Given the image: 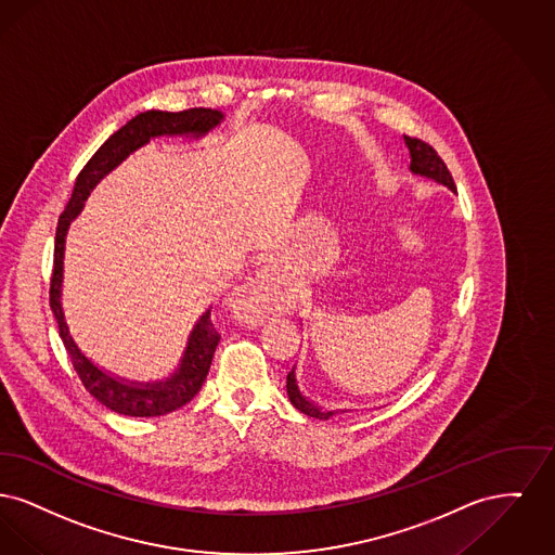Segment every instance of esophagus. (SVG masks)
I'll list each match as a JSON object with an SVG mask.
<instances>
[{"mask_svg": "<svg viewBox=\"0 0 555 555\" xmlns=\"http://www.w3.org/2000/svg\"><path fill=\"white\" fill-rule=\"evenodd\" d=\"M232 307H234L237 318L244 321H261L263 320L267 309H269V300H271V288H269V280L264 273H255L253 278H248V282H244L242 286H237L232 292Z\"/></svg>", "mask_w": 555, "mask_h": 555, "instance_id": "obj_1", "label": "esophagus"}]
</instances>
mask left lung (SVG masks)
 Here are the masks:
<instances>
[{"instance_id": "8db88e82", "label": "left lung", "mask_w": 555, "mask_h": 555, "mask_svg": "<svg viewBox=\"0 0 555 555\" xmlns=\"http://www.w3.org/2000/svg\"><path fill=\"white\" fill-rule=\"evenodd\" d=\"M405 146L409 150V171L413 176L426 177V179H433L440 185H447L451 192H455V183H453V177L449 173L447 165L442 163V158L438 156L437 150L433 146H428L426 142L422 140H415V138H408L405 135ZM286 390H288V399H291L292 405L298 409L300 413L309 415V417H318V420H330L332 415L336 413H343V409H336V411H330V409H323L313 403L311 399H307L298 386V378H296V367H292L288 378H286Z\"/></svg>"}]
</instances>
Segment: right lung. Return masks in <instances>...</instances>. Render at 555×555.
I'll return each instance as SVG.
<instances>
[{"label": "right lung", "mask_w": 555, "mask_h": 555, "mask_svg": "<svg viewBox=\"0 0 555 555\" xmlns=\"http://www.w3.org/2000/svg\"><path fill=\"white\" fill-rule=\"evenodd\" d=\"M225 115L212 108H190L183 113H167V111H146L138 117L127 120L117 133H113L100 150L89 158L88 165L75 181L73 196L64 212L60 215L56 228V244H54V271L50 282V307L59 323L60 338L66 352L70 354L73 367L79 374L89 395L98 399L102 405L113 409L120 415L131 417H154L165 415L190 403L205 384L206 374L210 370V361L219 345V334L210 321V309L196 320L192 332L188 334L185 349L179 357L176 370L163 379L154 382H138V379L118 378L106 372L98 363H93L79 345L73 340L68 323L64 320L62 309V280H64V246L70 223L81 215L89 194L93 188L117 169L129 154L150 144L154 138L163 135H190L194 140L205 138L212 131Z\"/></svg>", "instance_id": "obj_1"}]
</instances>
